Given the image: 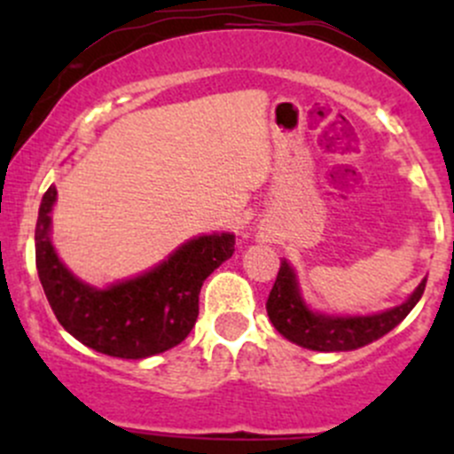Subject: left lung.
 <instances>
[{"instance_id":"obj_1","label":"left lung","mask_w":454,"mask_h":454,"mask_svg":"<svg viewBox=\"0 0 454 454\" xmlns=\"http://www.w3.org/2000/svg\"><path fill=\"white\" fill-rule=\"evenodd\" d=\"M424 287L426 278L415 287L409 301L387 312L371 316H327L312 312L305 305L294 270L287 261H281L265 308L277 332L290 342L314 351H351L378 340L395 325H400L422 299Z\"/></svg>"}]
</instances>
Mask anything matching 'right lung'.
<instances>
[{
	"label": "right lung",
	"mask_w": 454,
	"mask_h": 454,
	"mask_svg": "<svg viewBox=\"0 0 454 454\" xmlns=\"http://www.w3.org/2000/svg\"><path fill=\"white\" fill-rule=\"evenodd\" d=\"M54 201L57 189L50 186L39 206L35 254L41 286L63 329L114 358L140 360L180 345L198 320L201 283L235 253V235L195 237L149 272L98 290L79 281L54 253Z\"/></svg>",
	"instance_id": "right-lung-1"
}]
</instances>
